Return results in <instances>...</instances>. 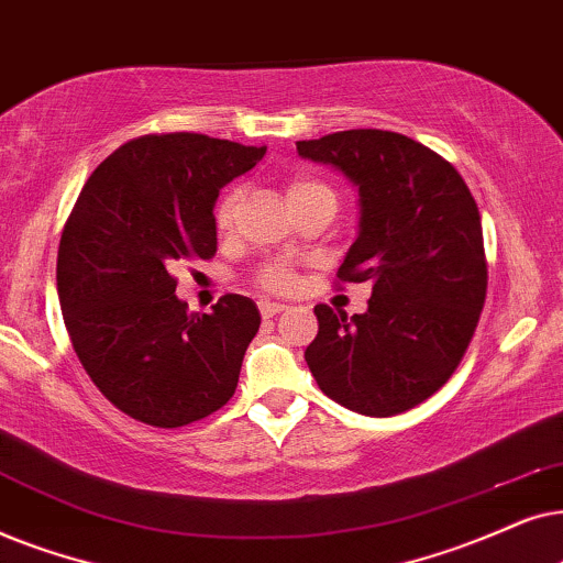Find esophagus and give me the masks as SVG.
I'll return each mask as SVG.
<instances>
[{"mask_svg": "<svg viewBox=\"0 0 563 563\" xmlns=\"http://www.w3.org/2000/svg\"><path fill=\"white\" fill-rule=\"evenodd\" d=\"M286 309H288L286 303H277V301H262L260 303V313L265 319H273V317H277V313H283Z\"/></svg>", "mask_w": 563, "mask_h": 563, "instance_id": "1", "label": "esophagus"}]
</instances>
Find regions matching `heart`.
<instances>
[{"instance_id":"heart-1","label":"heart","mask_w":563,"mask_h":563,"mask_svg":"<svg viewBox=\"0 0 563 563\" xmlns=\"http://www.w3.org/2000/svg\"><path fill=\"white\" fill-rule=\"evenodd\" d=\"M286 195H288L290 208L303 206V203H309V200H317V198H329L336 203L332 187L321 183V179H313V177H294L286 187ZM239 203H242V192L239 190L223 192L219 198V203H216V213H213L216 227H219L221 231H227L231 223H234ZM260 283L267 290H290L296 283V273L288 265H283V262H275V265H267L265 269H262Z\"/></svg>"}]
</instances>
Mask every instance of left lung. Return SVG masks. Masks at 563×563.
<instances>
[{"label": "left lung", "mask_w": 563, "mask_h": 563, "mask_svg": "<svg viewBox=\"0 0 563 563\" xmlns=\"http://www.w3.org/2000/svg\"><path fill=\"white\" fill-rule=\"evenodd\" d=\"M296 148L357 190V239L336 277L373 283L365 313L313 309L319 334L303 357L329 399L357 415H401L453 376L482 317L476 200L451 162L401 133L340 131Z\"/></svg>", "instance_id": "1"}]
</instances>
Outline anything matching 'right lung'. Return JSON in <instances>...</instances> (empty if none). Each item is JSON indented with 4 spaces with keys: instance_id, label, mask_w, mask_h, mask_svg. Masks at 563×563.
<instances>
[{
    "instance_id": "add662e5",
    "label": "right lung",
    "mask_w": 563,
    "mask_h": 563,
    "mask_svg": "<svg viewBox=\"0 0 563 563\" xmlns=\"http://www.w3.org/2000/svg\"><path fill=\"white\" fill-rule=\"evenodd\" d=\"M265 152L152 133L115 148L81 187L58 244L64 324L95 386L139 422H198L236 391L257 303L229 294L211 313H187L172 273L213 257L221 187Z\"/></svg>"
}]
</instances>
